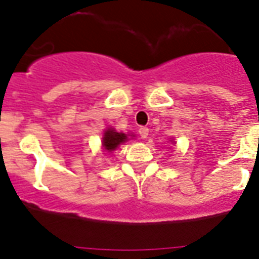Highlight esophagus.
<instances>
[{
	"mask_svg": "<svg viewBox=\"0 0 259 259\" xmlns=\"http://www.w3.org/2000/svg\"><path fill=\"white\" fill-rule=\"evenodd\" d=\"M139 134H140L141 139H146V137H148V135H149V128L140 127V130H139Z\"/></svg>",
	"mask_w": 259,
	"mask_h": 259,
	"instance_id": "1",
	"label": "esophagus"
}]
</instances>
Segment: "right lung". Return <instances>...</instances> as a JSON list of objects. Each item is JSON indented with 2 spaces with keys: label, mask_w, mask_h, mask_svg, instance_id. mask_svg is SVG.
<instances>
[{
  "label": "right lung",
  "mask_w": 259,
  "mask_h": 259,
  "mask_svg": "<svg viewBox=\"0 0 259 259\" xmlns=\"http://www.w3.org/2000/svg\"><path fill=\"white\" fill-rule=\"evenodd\" d=\"M127 140V136L124 134H119V132H115L114 130H107L104 135V141H102V145H104L105 149L107 152H111V150L116 149V146L119 144L124 143Z\"/></svg>",
  "instance_id": "1"
}]
</instances>
